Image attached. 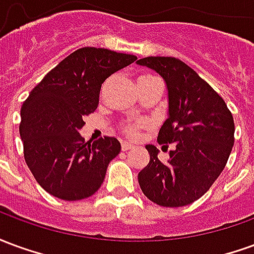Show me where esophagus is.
I'll use <instances>...</instances> for the list:
<instances>
[{
    "instance_id": "34e87169",
    "label": "esophagus",
    "mask_w": 254,
    "mask_h": 254,
    "mask_svg": "<svg viewBox=\"0 0 254 254\" xmlns=\"http://www.w3.org/2000/svg\"><path fill=\"white\" fill-rule=\"evenodd\" d=\"M133 145L130 143H127V141H122L121 144V149L122 151H129V149H132Z\"/></svg>"
}]
</instances>
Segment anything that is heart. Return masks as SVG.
Instances as JSON below:
<instances>
[{
	"mask_svg": "<svg viewBox=\"0 0 254 254\" xmlns=\"http://www.w3.org/2000/svg\"><path fill=\"white\" fill-rule=\"evenodd\" d=\"M152 77H155V76H152V74H144V76H141V77L138 78V81L148 80V78H152ZM147 125H148V122L144 121V120H141V121H136V122H125V124H124V127H122V130L127 133V134H129V136L134 137V136H137L138 130H140L141 127H145Z\"/></svg>",
	"mask_w": 254,
	"mask_h": 254,
	"instance_id": "obj_1",
	"label": "heart"
}]
</instances>
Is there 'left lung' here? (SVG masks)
I'll list each match as a JSON object with an SVG mask.
<instances>
[{
  "label": "left lung",
  "instance_id": "left-lung-1",
  "mask_svg": "<svg viewBox=\"0 0 254 254\" xmlns=\"http://www.w3.org/2000/svg\"><path fill=\"white\" fill-rule=\"evenodd\" d=\"M165 80L169 117L158 134L160 144H173L167 162L159 149L145 145L148 165L138 184L149 200L162 207H184L198 200L223 171L234 145V120L224 100L190 66L174 57L137 61Z\"/></svg>",
  "mask_w": 254,
  "mask_h": 254
}]
</instances>
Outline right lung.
I'll use <instances>...</instances> for the list:
<instances>
[{
  "instance_id": "obj_1",
  "label": "right lung",
  "mask_w": 254,
  "mask_h": 254,
  "mask_svg": "<svg viewBox=\"0 0 254 254\" xmlns=\"http://www.w3.org/2000/svg\"><path fill=\"white\" fill-rule=\"evenodd\" d=\"M137 60L136 56L83 47L58 64L23 103L20 137L24 159L38 184L66 201L92 196L107 166L121 151L116 137L84 141V117L99 103L106 78Z\"/></svg>"
}]
</instances>
